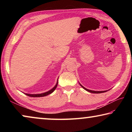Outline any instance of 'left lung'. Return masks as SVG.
<instances>
[{
  "label": "left lung",
  "mask_w": 132,
  "mask_h": 132,
  "mask_svg": "<svg viewBox=\"0 0 132 132\" xmlns=\"http://www.w3.org/2000/svg\"><path fill=\"white\" fill-rule=\"evenodd\" d=\"M80 86H81L82 88H83L84 90H86V91H88V92H90V93H96V94H99V93H105V92H106V91H93V90H88V89H87V88H86L85 87H84L83 86H82L81 84H80Z\"/></svg>",
  "instance_id": "obj_1"
}]
</instances>
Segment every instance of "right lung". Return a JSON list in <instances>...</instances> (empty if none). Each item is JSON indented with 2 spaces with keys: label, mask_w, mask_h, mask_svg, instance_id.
Here are the masks:
<instances>
[{
  "label": "right lung",
  "mask_w": 132,
  "mask_h": 132,
  "mask_svg": "<svg viewBox=\"0 0 132 132\" xmlns=\"http://www.w3.org/2000/svg\"><path fill=\"white\" fill-rule=\"evenodd\" d=\"M57 83L58 82H57L56 84V86L53 87L52 89H51V90H50L49 91H47V92L46 93H42V94H25L26 95L29 96V97H44V96H46V95H48L49 94H50L52 93H53V91H55V90L56 88V87L57 86Z\"/></svg>",
  "instance_id": "obj_1"
}]
</instances>
